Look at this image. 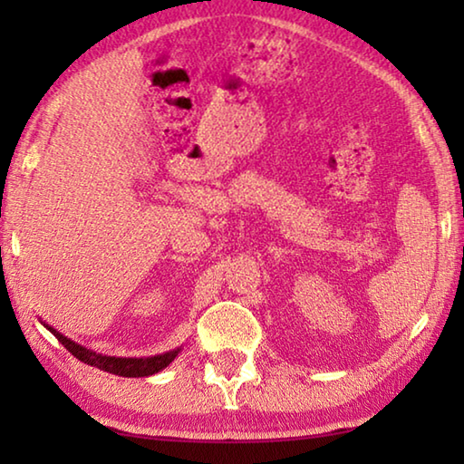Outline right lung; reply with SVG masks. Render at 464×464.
<instances>
[{
	"label": "right lung",
	"instance_id": "add662e5",
	"mask_svg": "<svg viewBox=\"0 0 464 464\" xmlns=\"http://www.w3.org/2000/svg\"><path fill=\"white\" fill-rule=\"evenodd\" d=\"M41 324L49 329V332L57 337V340L65 345V348L72 352V354L82 360V362L96 366L100 371L110 372V374H119V376H129V379H139V376H151L161 372L163 368H168L171 362H174L176 356L182 352V345L179 348H174L169 352H163V354H155V356H140V358H122V356H108V354H100V352H93L85 345L73 342L72 337L63 335L57 332L53 325L46 324V321H41Z\"/></svg>",
	"mask_w": 464,
	"mask_h": 464
}]
</instances>
